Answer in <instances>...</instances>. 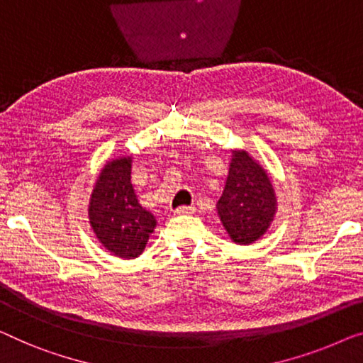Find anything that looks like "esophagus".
I'll return each instance as SVG.
<instances>
[{
    "instance_id": "34e87169",
    "label": "esophagus",
    "mask_w": 363,
    "mask_h": 363,
    "mask_svg": "<svg viewBox=\"0 0 363 363\" xmlns=\"http://www.w3.org/2000/svg\"><path fill=\"white\" fill-rule=\"evenodd\" d=\"M193 213H194L193 206H180L173 211V214H177V216H186V214H193Z\"/></svg>"
}]
</instances>
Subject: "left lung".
Instances as JSON below:
<instances>
[{"label": "left lung", "instance_id": "left-lung-1", "mask_svg": "<svg viewBox=\"0 0 363 363\" xmlns=\"http://www.w3.org/2000/svg\"><path fill=\"white\" fill-rule=\"evenodd\" d=\"M277 193L269 172L244 149H230L224 190L216 203L223 228L234 244L259 240L275 219Z\"/></svg>", "mask_w": 363, "mask_h": 363}]
</instances>
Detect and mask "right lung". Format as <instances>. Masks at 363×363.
Segmentation results:
<instances>
[{
    "mask_svg": "<svg viewBox=\"0 0 363 363\" xmlns=\"http://www.w3.org/2000/svg\"><path fill=\"white\" fill-rule=\"evenodd\" d=\"M130 172L133 155L108 159L88 201V223L98 242L124 260L138 259L157 228L154 214L139 203Z\"/></svg>",
    "mask_w": 363,
    "mask_h": 363,
    "instance_id": "1",
    "label": "right lung"
}]
</instances>
